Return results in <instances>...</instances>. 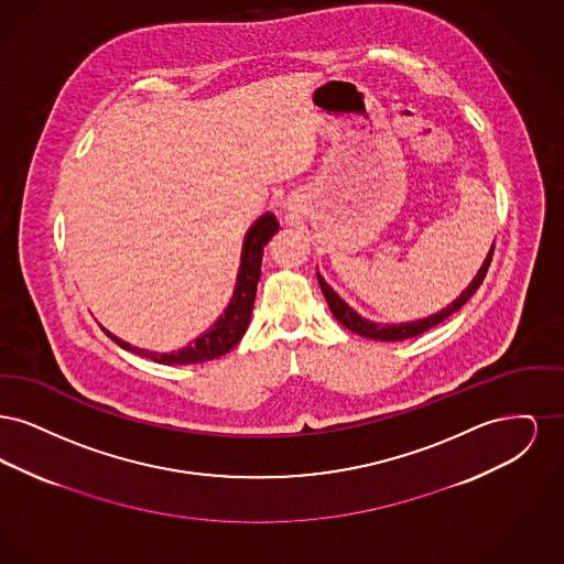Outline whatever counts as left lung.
Returning <instances> with one entry per match:
<instances>
[{"mask_svg":"<svg viewBox=\"0 0 564 564\" xmlns=\"http://www.w3.org/2000/svg\"><path fill=\"white\" fill-rule=\"evenodd\" d=\"M492 253H495V245L490 247V251H488V256H486V260H484L482 269L480 272L476 274V279L469 283V288L463 292V294L456 297L453 304H448L444 311H440V313H435V315H431L427 319H419V322H410V323H400V325H387V323H375L370 322V319H366V317H361L359 313H355L352 308H350L349 304L340 297V295L336 294L327 283H325V279H323L322 274L317 272V279H319V285H322L323 295H325V300H327V306H329V311H332V315L338 319V322L343 323L347 329L350 332H355V334H359V336H364V338H372V340H387V343H395V340H405V338H412V336H419V334H423V332H427L431 327H435L437 323L444 322V319H448L453 313H456L471 295L478 292V288L482 285L484 276H486V272H488V267H490V262H492Z\"/></svg>","mask_w":564,"mask_h":564,"instance_id":"1","label":"left lung"}]
</instances>
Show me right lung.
Masks as SVG:
<instances>
[{"instance_id": "obj_1", "label": "right lung", "mask_w": 564, "mask_h": 564, "mask_svg": "<svg viewBox=\"0 0 564 564\" xmlns=\"http://www.w3.org/2000/svg\"><path fill=\"white\" fill-rule=\"evenodd\" d=\"M276 230H279V221H276V215L274 214L262 215L249 228L245 242H242L241 269H239V276H237V290H235V295H232L228 308L203 336H198L188 347L173 350V352H156V350L133 347V345L120 340L118 336L109 334L106 327H104V332L118 347L137 352L141 357H148L156 364H164V366L203 364V361H209V359H215L219 355H226L228 350H232L239 345L242 334L247 332V325L251 322V311H253L258 281H260V272H262L264 245L272 239V235Z\"/></svg>"}]
</instances>
